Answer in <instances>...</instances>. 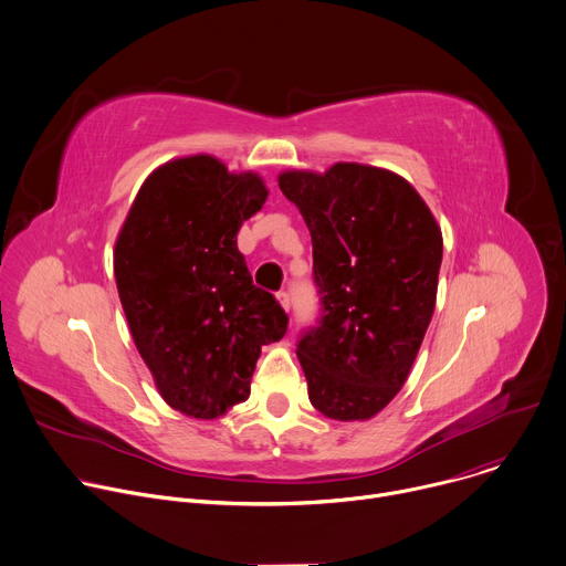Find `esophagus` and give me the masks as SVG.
I'll return each instance as SVG.
<instances>
[{
	"mask_svg": "<svg viewBox=\"0 0 566 566\" xmlns=\"http://www.w3.org/2000/svg\"><path fill=\"white\" fill-rule=\"evenodd\" d=\"M277 300H280V304H282L284 311L291 308V295H289L286 291H280V293H277Z\"/></svg>",
	"mask_w": 566,
	"mask_h": 566,
	"instance_id": "1",
	"label": "esophagus"
}]
</instances>
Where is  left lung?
Wrapping results in <instances>:
<instances>
[{
	"label": "left lung",
	"mask_w": 566,
	"mask_h": 566,
	"mask_svg": "<svg viewBox=\"0 0 566 566\" xmlns=\"http://www.w3.org/2000/svg\"><path fill=\"white\" fill-rule=\"evenodd\" d=\"M313 244L319 319L297 343L311 406L336 421L378 415L408 380L434 313L443 237L394 172L336 164L277 177Z\"/></svg>",
	"instance_id": "8db88e82"
}]
</instances>
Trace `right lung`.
Returning <instances> with one entry per match:
<instances>
[{
  "instance_id": "right-lung-1",
  "label": "right lung",
  "mask_w": 566,
  "mask_h": 566,
  "mask_svg": "<svg viewBox=\"0 0 566 566\" xmlns=\"http://www.w3.org/2000/svg\"><path fill=\"white\" fill-rule=\"evenodd\" d=\"M269 190L208 154L175 158L140 186L114 249L136 349L172 410L217 419L251 394L264 345L286 334L280 302L253 284L237 232Z\"/></svg>"
}]
</instances>
